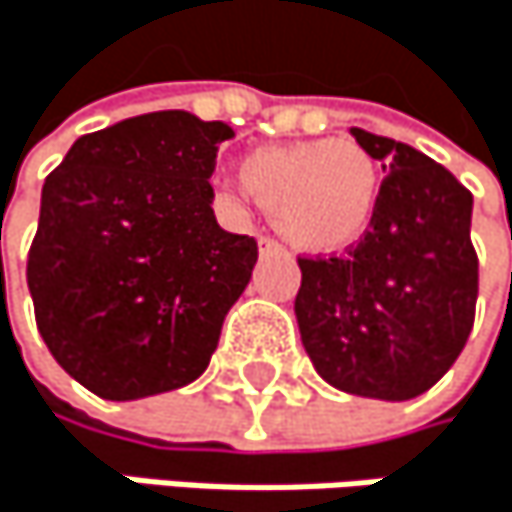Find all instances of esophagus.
<instances>
[{
  "label": "esophagus",
  "mask_w": 512,
  "mask_h": 512,
  "mask_svg": "<svg viewBox=\"0 0 512 512\" xmlns=\"http://www.w3.org/2000/svg\"><path fill=\"white\" fill-rule=\"evenodd\" d=\"M261 251H282V245L276 242V239H270V236H261Z\"/></svg>",
  "instance_id": "1"
}]
</instances>
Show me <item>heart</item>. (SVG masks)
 <instances>
[{"label": "heart", "mask_w": 512, "mask_h": 512, "mask_svg": "<svg viewBox=\"0 0 512 512\" xmlns=\"http://www.w3.org/2000/svg\"><path fill=\"white\" fill-rule=\"evenodd\" d=\"M242 188L273 212L288 242L334 251L355 242L379 203V169L349 139L267 145L239 163Z\"/></svg>", "instance_id": "1"}]
</instances>
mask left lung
<instances>
[{"label":"left lung","instance_id":"left-lung-1","mask_svg":"<svg viewBox=\"0 0 512 512\" xmlns=\"http://www.w3.org/2000/svg\"><path fill=\"white\" fill-rule=\"evenodd\" d=\"M388 172L358 245L297 258L300 340L318 376L376 400L425 394L461 355L480 291L473 197L428 154L352 127Z\"/></svg>","mask_w":512,"mask_h":512}]
</instances>
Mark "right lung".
Masks as SVG:
<instances>
[{
    "label": "right lung",
    "mask_w": 512,
    "mask_h": 512,
    "mask_svg": "<svg viewBox=\"0 0 512 512\" xmlns=\"http://www.w3.org/2000/svg\"><path fill=\"white\" fill-rule=\"evenodd\" d=\"M233 130L151 112L81 136L45 178L26 285L57 364L105 400L194 382L258 242L218 227L209 178Z\"/></svg>",
    "instance_id": "right-lung-1"
}]
</instances>
